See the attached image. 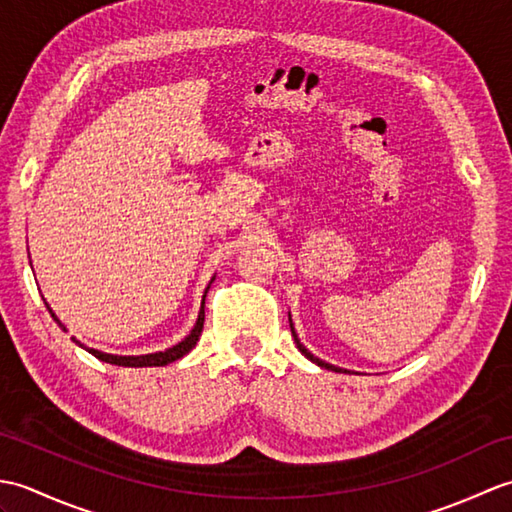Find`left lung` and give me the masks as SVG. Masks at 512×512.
<instances>
[{
  "instance_id": "1",
  "label": "left lung",
  "mask_w": 512,
  "mask_h": 512,
  "mask_svg": "<svg viewBox=\"0 0 512 512\" xmlns=\"http://www.w3.org/2000/svg\"><path fill=\"white\" fill-rule=\"evenodd\" d=\"M290 330H292V336H295V343H297V347H299V352L306 356V358H310L312 363H317V365H321V367H325V369H334V372H341L339 367H334V365H330V363H325V361H321V358H317V356H312L306 347H303L301 343H299V339H297V332H295V328H292V321H290Z\"/></svg>"
}]
</instances>
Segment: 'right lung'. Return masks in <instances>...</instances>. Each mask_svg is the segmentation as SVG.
<instances>
[{"label":"right lung","mask_w":512,"mask_h":512,"mask_svg":"<svg viewBox=\"0 0 512 512\" xmlns=\"http://www.w3.org/2000/svg\"><path fill=\"white\" fill-rule=\"evenodd\" d=\"M204 297H206V292H204ZM46 308H48V312L52 314V319L59 323V328L65 330L63 323H61L57 317H54V312L50 310L48 303H46ZM202 328H204V301H202V310H200V314H198V321H195V328L191 330V334H189L187 339H184L182 343L169 347V350H165V352L145 354V356H114V354H103V352H99V350H88V347H85V350H88L92 356L99 358V361H105V363H110V365H123V367H162V365H169V363H173V361H178V358H182L184 354H189V352L193 350V347H195V343H198L200 334H202ZM72 341H74V339H72ZM74 343H79V341H74ZM79 345H81V343H79ZM81 347H83V345H81Z\"/></svg>","instance_id":"add662e5"}]
</instances>
